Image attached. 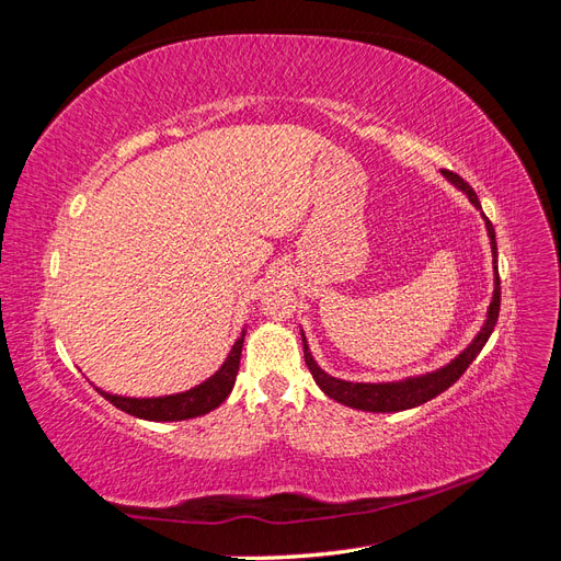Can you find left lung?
Here are the masks:
<instances>
[{
  "instance_id": "8db88e82",
  "label": "left lung",
  "mask_w": 561,
  "mask_h": 561,
  "mask_svg": "<svg viewBox=\"0 0 561 561\" xmlns=\"http://www.w3.org/2000/svg\"><path fill=\"white\" fill-rule=\"evenodd\" d=\"M443 175L470 198V203H472L474 208L482 210L478 194H474V190L463 178H458L451 171H443ZM484 225H486L489 239H491V254H494V276H496L494 280H496V287H494V299H491V304H489L484 328L480 330L478 336L472 339V344L461 355H458V358H454L447 367L435 369V371H431V375L404 379V381H396V383H353V381H342V379H334V377L325 375V371H322L316 365L313 355L309 351V344H307V336H304V332H301L304 360H307L316 383L322 388V393H328L332 400L342 402L346 407H353V410H363V412H402V410H410V407L428 402V400H433L439 393H445V390L451 383H456L458 379H461L463 371L470 367V363L478 358V353L484 348L491 332H494L496 320H499V311H501V278H499V266H496V262H499L496 260L499 257V252H496V231H494V225H491L486 217H484Z\"/></svg>"
}]
</instances>
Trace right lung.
I'll return each instance as SVG.
<instances>
[{
  "instance_id": "add662e5",
  "label": "right lung",
  "mask_w": 561,
  "mask_h": 561,
  "mask_svg": "<svg viewBox=\"0 0 561 561\" xmlns=\"http://www.w3.org/2000/svg\"><path fill=\"white\" fill-rule=\"evenodd\" d=\"M243 336L245 332L236 339V344L225 365L219 367L208 381L194 386L192 390H186V393L163 396V398H124V396L105 393V390L100 388L98 393L105 400H110L114 407H118L122 412L138 419H147V421H184V419L208 414L210 410H215V407L222 404L231 393L236 375H239V365H241Z\"/></svg>"
}]
</instances>
